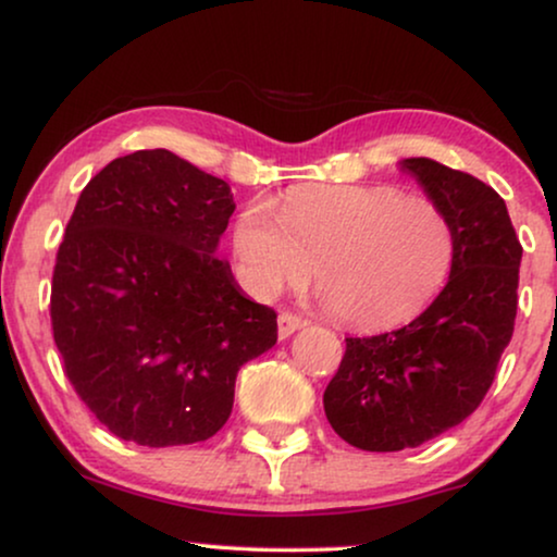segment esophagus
<instances>
[{"label":"esophagus","instance_id":"obj_1","mask_svg":"<svg viewBox=\"0 0 557 557\" xmlns=\"http://www.w3.org/2000/svg\"><path fill=\"white\" fill-rule=\"evenodd\" d=\"M302 325H306V321H302V318L293 315V313H280L277 315V336L280 338H290L295 331L302 329Z\"/></svg>","mask_w":557,"mask_h":557}]
</instances>
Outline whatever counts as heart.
Here are the masks:
<instances>
[{
  "instance_id": "obj_1",
  "label": "heart",
  "mask_w": 557,
  "mask_h": 557,
  "mask_svg": "<svg viewBox=\"0 0 557 557\" xmlns=\"http://www.w3.org/2000/svg\"><path fill=\"white\" fill-rule=\"evenodd\" d=\"M244 285L274 298L313 274L341 321L389 331L425 313L456 262V228L428 198L392 185H323L255 201L234 221Z\"/></svg>"
}]
</instances>
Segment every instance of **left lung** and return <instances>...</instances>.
Returning <instances> with one entry per match:
<instances>
[{
    "label": "left lung",
    "mask_w": 557,
    "mask_h": 557,
    "mask_svg": "<svg viewBox=\"0 0 557 557\" xmlns=\"http://www.w3.org/2000/svg\"><path fill=\"white\" fill-rule=\"evenodd\" d=\"M425 196L456 228V262L425 313L403 329L346 338L323 410L354 448H418L481 405L517 315L522 247L494 188L430 158H407Z\"/></svg>",
    "instance_id": "1"
}]
</instances>
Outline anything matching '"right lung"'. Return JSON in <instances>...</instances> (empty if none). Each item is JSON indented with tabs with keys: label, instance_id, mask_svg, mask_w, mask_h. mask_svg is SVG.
<instances>
[{
	"label": "right lung",
	"instance_id": "right-lung-1",
	"mask_svg": "<svg viewBox=\"0 0 557 557\" xmlns=\"http://www.w3.org/2000/svg\"><path fill=\"white\" fill-rule=\"evenodd\" d=\"M234 209L226 181L170 150L111 160L81 190L50 318L73 389L116 438L209 441L239 369L277 344V313L219 255Z\"/></svg>",
	"mask_w": 557,
	"mask_h": 557
}]
</instances>
